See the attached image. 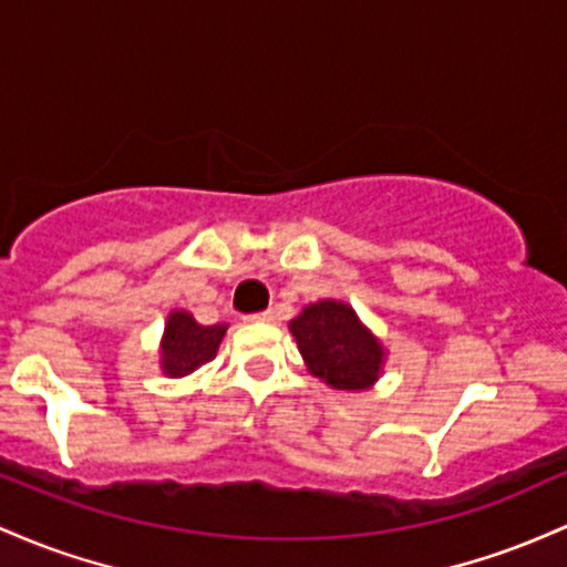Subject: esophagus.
<instances>
[{
	"label": "esophagus",
	"mask_w": 567,
	"mask_h": 567,
	"mask_svg": "<svg viewBox=\"0 0 567 567\" xmlns=\"http://www.w3.org/2000/svg\"><path fill=\"white\" fill-rule=\"evenodd\" d=\"M249 321H257V323L276 321V310H262V313H254V316H249Z\"/></svg>",
	"instance_id": "34e87169"
}]
</instances>
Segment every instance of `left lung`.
Returning a JSON list of instances; mask_svg holds the SVG:
<instances>
[{"instance_id":"obj_1","label":"left lung","mask_w":567,"mask_h":567,"mask_svg":"<svg viewBox=\"0 0 567 567\" xmlns=\"http://www.w3.org/2000/svg\"><path fill=\"white\" fill-rule=\"evenodd\" d=\"M305 367L334 391H369L383 374L388 351L378 334L342 300L305 305L289 321Z\"/></svg>"}]
</instances>
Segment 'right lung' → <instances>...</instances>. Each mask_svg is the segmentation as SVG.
Returning <instances> with one entry per match:
<instances>
[{"mask_svg":"<svg viewBox=\"0 0 567 567\" xmlns=\"http://www.w3.org/2000/svg\"><path fill=\"white\" fill-rule=\"evenodd\" d=\"M227 323L203 327L189 310H171L161 337V372L165 378H187L195 369L208 364L219 351Z\"/></svg>","mask_w":567,"mask_h":567,"instance_id":"right-lung-1","label":"right lung"}]
</instances>
